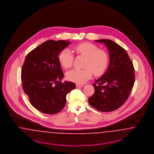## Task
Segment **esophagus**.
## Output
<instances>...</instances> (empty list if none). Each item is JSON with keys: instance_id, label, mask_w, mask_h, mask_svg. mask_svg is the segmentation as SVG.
<instances>
[{"instance_id": "1", "label": "esophagus", "mask_w": 154, "mask_h": 154, "mask_svg": "<svg viewBox=\"0 0 154 154\" xmlns=\"http://www.w3.org/2000/svg\"><path fill=\"white\" fill-rule=\"evenodd\" d=\"M76 86L77 88H79V87H83V86L82 85H79V84H76Z\"/></svg>"}]
</instances>
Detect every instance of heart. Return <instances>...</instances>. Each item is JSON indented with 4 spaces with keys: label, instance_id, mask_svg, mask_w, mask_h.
I'll use <instances>...</instances> for the list:
<instances>
[{
    "label": "heart",
    "instance_id": "obj_1",
    "mask_svg": "<svg viewBox=\"0 0 154 154\" xmlns=\"http://www.w3.org/2000/svg\"><path fill=\"white\" fill-rule=\"evenodd\" d=\"M74 52L77 55L86 57L83 69H73L68 71L67 78L76 83H83L91 78L92 73L99 76L103 74L107 67L109 57L107 53L100 49L94 44L83 42L74 47ZM74 55L68 48L63 49L59 54V60L65 68L71 67Z\"/></svg>",
    "mask_w": 154,
    "mask_h": 154
}]
</instances>
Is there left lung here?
<instances>
[{"label": "left lung", "mask_w": 154, "mask_h": 154, "mask_svg": "<svg viewBox=\"0 0 154 154\" xmlns=\"http://www.w3.org/2000/svg\"><path fill=\"white\" fill-rule=\"evenodd\" d=\"M95 41L105 44L110 62L106 72L93 83L95 92L88 102L100 112H112L121 107L129 97L135 78L134 65L126 51L113 41Z\"/></svg>", "instance_id": "8db88e82"}]
</instances>
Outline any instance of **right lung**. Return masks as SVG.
<instances>
[{"label": "right lung", "mask_w": 154, "mask_h": 154, "mask_svg": "<svg viewBox=\"0 0 154 154\" xmlns=\"http://www.w3.org/2000/svg\"><path fill=\"white\" fill-rule=\"evenodd\" d=\"M69 44V41H47L27 54L24 61L23 91L32 105L42 113L60 112L66 105L67 94L76 88L73 82H61L64 74L59 55Z\"/></svg>", "instance_id": "obj_1"}]
</instances>
